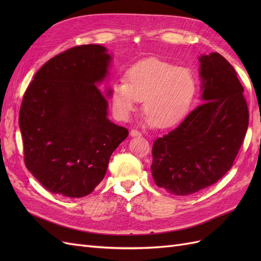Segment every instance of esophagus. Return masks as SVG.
<instances>
[{
    "mask_svg": "<svg viewBox=\"0 0 261 261\" xmlns=\"http://www.w3.org/2000/svg\"><path fill=\"white\" fill-rule=\"evenodd\" d=\"M130 136L133 137H140L141 136V133L137 129H132L130 130Z\"/></svg>",
    "mask_w": 261,
    "mask_h": 261,
    "instance_id": "esophagus-1",
    "label": "esophagus"
}]
</instances>
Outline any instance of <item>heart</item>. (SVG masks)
<instances>
[{
  "mask_svg": "<svg viewBox=\"0 0 261 261\" xmlns=\"http://www.w3.org/2000/svg\"><path fill=\"white\" fill-rule=\"evenodd\" d=\"M195 89L194 76L188 68L148 60L132 66L126 82L112 85L111 101L116 117L126 121L144 100L148 123L169 127L184 116Z\"/></svg>",
  "mask_w": 261,
  "mask_h": 261,
  "instance_id": "b5f03b06",
  "label": "heart"
}]
</instances>
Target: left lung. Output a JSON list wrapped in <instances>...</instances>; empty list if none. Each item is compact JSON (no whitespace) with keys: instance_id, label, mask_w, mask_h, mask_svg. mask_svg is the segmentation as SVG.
<instances>
[{"instance_id":"8db88e82","label":"left lung","mask_w":261,"mask_h":261,"mask_svg":"<svg viewBox=\"0 0 261 261\" xmlns=\"http://www.w3.org/2000/svg\"><path fill=\"white\" fill-rule=\"evenodd\" d=\"M199 62L203 103L152 146L154 183L177 196L195 194L222 178L248 127L247 102L234 67L217 52L201 55Z\"/></svg>"}]
</instances>
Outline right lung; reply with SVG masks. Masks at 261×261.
Returning a JSON list of instances; mask_svg holds the SVG:
<instances>
[{"mask_svg":"<svg viewBox=\"0 0 261 261\" xmlns=\"http://www.w3.org/2000/svg\"><path fill=\"white\" fill-rule=\"evenodd\" d=\"M110 61L105 46H74L46 62L23 94L18 118L23 160L53 194H90L128 136L108 120V101L98 87Z\"/></svg>","mask_w":261,"mask_h":261,"instance_id":"1","label":"right lung"}]
</instances>
